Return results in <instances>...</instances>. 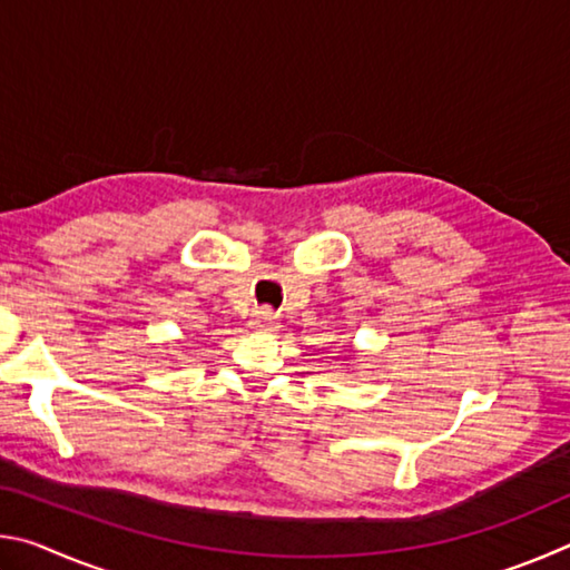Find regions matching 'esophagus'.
I'll return each mask as SVG.
<instances>
[{
  "mask_svg": "<svg viewBox=\"0 0 570 570\" xmlns=\"http://www.w3.org/2000/svg\"><path fill=\"white\" fill-rule=\"evenodd\" d=\"M250 330L276 332L278 330V316L272 312V308H258V312L250 316Z\"/></svg>",
  "mask_w": 570,
  "mask_h": 570,
  "instance_id": "obj_1",
  "label": "esophagus"
}]
</instances>
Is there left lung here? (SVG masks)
<instances>
[{"mask_svg": "<svg viewBox=\"0 0 570 570\" xmlns=\"http://www.w3.org/2000/svg\"><path fill=\"white\" fill-rule=\"evenodd\" d=\"M352 356H354V352H352Z\"/></svg>", "mask_w": 570, "mask_h": 570, "instance_id": "8db88e82", "label": "left lung"}]
</instances>
